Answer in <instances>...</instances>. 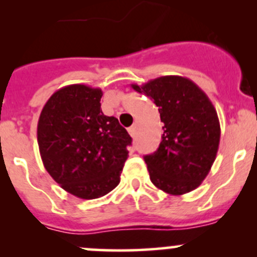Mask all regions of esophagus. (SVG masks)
Listing matches in <instances>:
<instances>
[{
    "label": "esophagus",
    "instance_id": "obj_1",
    "mask_svg": "<svg viewBox=\"0 0 257 257\" xmlns=\"http://www.w3.org/2000/svg\"><path fill=\"white\" fill-rule=\"evenodd\" d=\"M128 132H129V134H131L132 138H134V137H136V134H137V126L136 125H132L131 128L128 129Z\"/></svg>",
    "mask_w": 257,
    "mask_h": 257
}]
</instances>
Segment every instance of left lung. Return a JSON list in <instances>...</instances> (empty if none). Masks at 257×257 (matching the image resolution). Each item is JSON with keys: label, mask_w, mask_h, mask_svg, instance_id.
<instances>
[{"label": "left lung", "mask_w": 257, "mask_h": 257, "mask_svg": "<svg viewBox=\"0 0 257 257\" xmlns=\"http://www.w3.org/2000/svg\"><path fill=\"white\" fill-rule=\"evenodd\" d=\"M132 88L155 103L163 136L159 148L145 155L152 183L170 195L194 190L216 158L220 123L208 95L189 78L164 76Z\"/></svg>", "instance_id": "obj_1"}]
</instances>
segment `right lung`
<instances>
[{"instance_id": "add662e5", "label": "right lung", "mask_w": 257, "mask_h": 257, "mask_svg": "<svg viewBox=\"0 0 257 257\" xmlns=\"http://www.w3.org/2000/svg\"><path fill=\"white\" fill-rule=\"evenodd\" d=\"M103 92L71 84L51 95L41 112L37 142L48 174L66 191L92 200L120 181L132 138L100 108Z\"/></svg>"}]
</instances>
